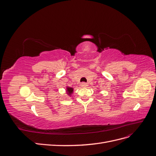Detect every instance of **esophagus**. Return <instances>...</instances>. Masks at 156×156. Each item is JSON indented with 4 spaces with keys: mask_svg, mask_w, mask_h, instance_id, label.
<instances>
[{
    "mask_svg": "<svg viewBox=\"0 0 156 156\" xmlns=\"http://www.w3.org/2000/svg\"><path fill=\"white\" fill-rule=\"evenodd\" d=\"M81 86L82 87H87L88 86V84L86 83H81Z\"/></svg>",
    "mask_w": 156,
    "mask_h": 156,
    "instance_id": "esophagus-1",
    "label": "esophagus"
}]
</instances>
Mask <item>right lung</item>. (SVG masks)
I'll list each match as a JSON object with an SVG mask.
<instances>
[{"label":"right lung","mask_w":156,"mask_h":156,"mask_svg":"<svg viewBox=\"0 0 156 156\" xmlns=\"http://www.w3.org/2000/svg\"><path fill=\"white\" fill-rule=\"evenodd\" d=\"M73 88H70V87H68L67 88V92H68V94H71L73 92Z\"/></svg>","instance_id":"add662e5"}]
</instances>
